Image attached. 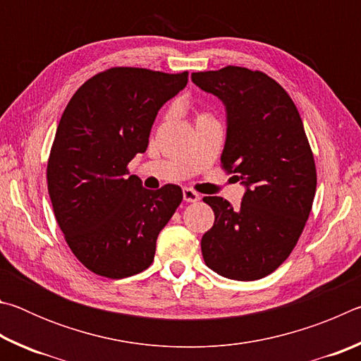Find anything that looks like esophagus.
I'll list each match as a JSON object with an SVG mask.
<instances>
[{"label":"esophagus","mask_w":361,"mask_h":361,"mask_svg":"<svg viewBox=\"0 0 361 361\" xmlns=\"http://www.w3.org/2000/svg\"><path fill=\"white\" fill-rule=\"evenodd\" d=\"M183 199H185V202H197V200L200 199V195L195 191H192V189L185 188L183 189Z\"/></svg>","instance_id":"obj_1"}]
</instances>
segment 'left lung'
Wrapping results in <instances>:
<instances>
[{"label":"left lung","mask_w":361,"mask_h":361,"mask_svg":"<svg viewBox=\"0 0 361 361\" xmlns=\"http://www.w3.org/2000/svg\"><path fill=\"white\" fill-rule=\"evenodd\" d=\"M226 109L221 164L245 188L239 209L204 197L215 213L200 248L205 264L232 280H258L288 258L312 209L317 173L295 103L261 71L226 66L192 73Z\"/></svg>","instance_id":"obj_1"}]
</instances>
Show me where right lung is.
I'll use <instances>...</instances> for the list:
<instances>
[{
	"mask_svg": "<svg viewBox=\"0 0 361 361\" xmlns=\"http://www.w3.org/2000/svg\"><path fill=\"white\" fill-rule=\"evenodd\" d=\"M186 84L188 71L119 66L85 81L65 108L47 164L49 197L71 252L97 276L149 267L159 232L181 204L180 186L151 191L127 164L148 148L159 109Z\"/></svg>",
	"mask_w": 361,
	"mask_h": 361,
	"instance_id": "1",
	"label": "right lung"
}]
</instances>
